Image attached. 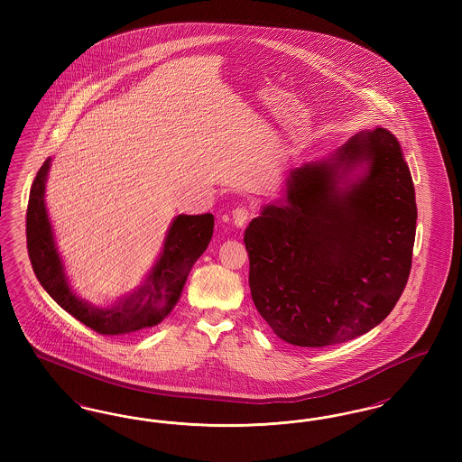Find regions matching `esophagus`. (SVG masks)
<instances>
[{
	"label": "esophagus",
	"instance_id": "1",
	"mask_svg": "<svg viewBox=\"0 0 462 462\" xmlns=\"http://www.w3.org/2000/svg\"><path fill=\"white\" fill-rule=\"evenodd\" d=\"M253 215H254V211L251 209V208H237L234 213H232V220L234 223L237 225V226H244L249 218H253Z\"/></svg>",
	"mask_w": 462,
	"mask_h": 462
}]
</instances>
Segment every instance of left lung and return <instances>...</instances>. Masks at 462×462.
I'll use <instances>...</instances> for the list:
<instances>
[{"label": "left lung", "instance_id": "8db88e82", "mask_svg": "<svg viewBox=\"0 0 462 462\" xmlns=\"http://www.w3.org/2000/svg\"><path fill=\"white\" fill-rule=\"evenodd\" d=\"M368 173L339 189L345 172ZM418 206L400 143L384 128L355 134L328 161L289 178L286 204L245 228L254 307L286 343L332 346L395 308L412 266Z\"/></svg>", "mask_w": 462, "mask_h": 462}]
</instances>
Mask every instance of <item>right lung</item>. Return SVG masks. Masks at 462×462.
I'll return each instance as SVG.
<instances>
[{
	"label": "right lung",
	"mask_w": 462,
	"mask_h": 462,
	"mask_svg": "<svg viewBox=\"0 0 462 462\" xmlns=\"http://www.w3.org/2000/svg\"><path fill=\"white\" fill-rule=\"evenodd\" d=\"M48 170L50 159L44 161L32 181L25 217L29 260L44 291L74 319L102 336L132 334L162 322L176 307L190 268L211 241L215 226L213 215L176 217L161 258L145 284L119 300L112 308L91 307L72 294L70 287L67 286L64 266L57 253L44 208V181Z\"/></svg>",
	"instance_id": "add662e5"
}]
</instances>
